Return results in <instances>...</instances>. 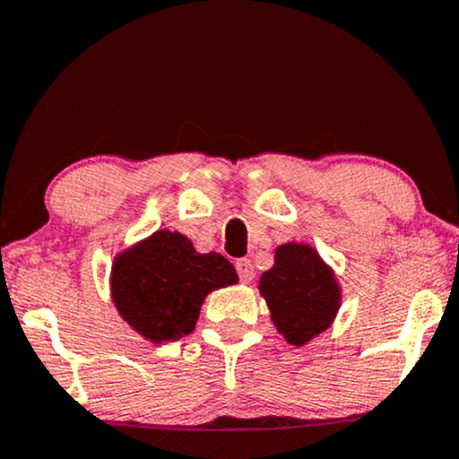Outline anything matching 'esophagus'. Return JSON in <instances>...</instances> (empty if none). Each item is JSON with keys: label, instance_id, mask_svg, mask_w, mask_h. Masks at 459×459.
I'll use <instances>...</instances> for the list:
<instances>
[{"label": "esophagus", "instance_id": "1", "mask_svg": "<svg viewBox=\"0 0 459 459\" xmlns=\"http://www.w3.org/2000/svg\"><path fill=\"white\" fill-rule=\"evenodd\" d=\"M235 269H237V273H239L241 282H244V284L252 282V280H254V267H252L250 258H239V261L235 263Z\"/></svg>", "mask_w": 459, "mask_h": 459}]
</instances>
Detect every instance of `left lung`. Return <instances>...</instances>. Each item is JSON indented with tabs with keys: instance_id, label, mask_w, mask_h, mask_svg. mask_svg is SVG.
Here are the masks:
<instances>
[{
	"instance_id": "left-lung-1",
	"label": "left lung",
	"mask_w": 459,
	"mask_h": 459,
	"mask_svg": "<svg viewBox=\"0 0 459 459\" xmlns=\"http://www.w3.org/2000/svg\"><path fill=\"white\" fill-rule=\"evenodd\" d=\"M258 290L267 301L273 325L295 346L323 333L340 307V286L333 272L306 244L280 246L273 267L261 275Z\"/></svg>"
}]
</instances>
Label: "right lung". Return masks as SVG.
Wrapping results in <instances>:
<instances>
[{
    "mask_svg": "<svg viewBox=\"0 0 459 459\" xmlns=\"http://www.w3.org/2000/svg\"><path fill=\"white\" fill-rule=\"evenodd\" d=\"M237 280L222 254H198L187 237L158 230L115 258L110 292L121 318L160 344L192 333L209 292Z\"/></svg>",
    "mask_w": 459,
    "mask_h": 459,
    "instance_id": "add662e5",
    "label": "right lung"
}]
</instances>
